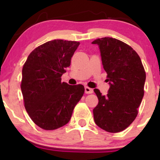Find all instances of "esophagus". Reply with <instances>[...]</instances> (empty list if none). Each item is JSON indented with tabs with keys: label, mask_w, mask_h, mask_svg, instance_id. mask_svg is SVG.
Here are the masks:
<instances>
[{
	"label": "esophagus",
	"mask_w": 160,
	"mask_h": 160,
	"mask_svg": "<svg viewBox=\"0 0 160 160\" xmlns=\"http://www.w3.org/2000/svg\"><path fill=\"white\" fill-rule=\"evenodd\" d=\"M93 92V89H91V88L88 87V86H86L85 87V93L86 94H91V93Z\"/></svg>",
	"instance_id": "1"
}]
</instances>
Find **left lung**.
I'll return each mask as SVG.
<instances>
[{"label":"left lung","mask_w":160,"mask_h":160,"mask_svg":"<svg viewBox=\"0 0 160 160\" xmlns=\"http://www.w3.org/2000/svg\"><path fill=\"white\" fill-rule=\"evenodd\" d=\"M92 43L98 46L110 85L107 95L94 89L98 98L93 109L95 122L108 132H120L137 117L144 97V68L138 53L120 40L102 38Z\"/></svg>","instance_id":"1"}]
</instances>
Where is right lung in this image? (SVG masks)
I'll return each mask as SVG.
<instances>
[{
  "mask_svg": "<svg viewBox=\"0 0 160 160\" xmlns=\"http://www.w3.org/2000/svg\"><path fill=\"white\" fill-rule=\"evenodd\" d=\"M79 45L77 41H48L34 49L23 66L21 89L25 108L41 128L54 130L67 124L83 95V86L68 85L61 78Z\"/></svg>",
  "mask_w": 160,
  "mask_h": 160,
  "instance_id": "add662e5",
  "label": "right lung"
}]
</instances>
